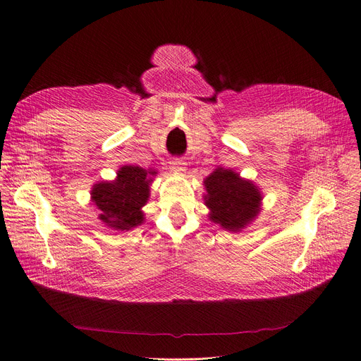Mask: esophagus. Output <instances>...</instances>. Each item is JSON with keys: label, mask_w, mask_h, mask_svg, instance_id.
I'll list each match as a JSON object with an SVG mask.
<instances>
[{"label": "esophagus", "mask_w": 361, "mask_h": 361, "mask_svg": "<svg viewBox=\"0 0 361 361\" xmlns=\"http://www.w3.org/2000/svg\"><path fill=\"white\" fill-rule=\"evenodd\" d=\"M171 168L177 172H185V162L180 158H176L171 161Z\"/></svg>", "instance_id": "obj_1"}]
</instances>
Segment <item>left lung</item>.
<instances>
[{
    "mask_svg": "<svg viewBox=\"0 0 361 361\" xmlns=\"http://www.w3.org/2000/svg\"><path fill=\"white\" fill-rule=\"evenodd\" d=\"M205 203L214 223L230 231L243 228L258 215L261 193L231 169L218 168L205 180Z\"/></svg>",
    "mask_w": 361,
    "mask_h": 361,
    "instance_id": "left-lung-1",
    "label": "left lung"
}]
</instances>
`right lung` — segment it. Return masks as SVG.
Returning a JSON list of instances; mask_svg holds the SVG:
<instances>
[{"label":"right lung","mask_w":361,"mask_h":361,"mask_svg":"<svg viewBox=\"0 0 361 361\" xmlns=\"http://www.w3.org/2000/svg\"><path fill=\"white\" fill-rule=\"evenodd\" d=\"M154 171L127 165L118 171L114 183H100L91 192L92 202L102 211L99 218L115 230H130L143 223L142 208L149 197V184Z\"/></svg>","instance_id":"add662e5"}]
</instances>
